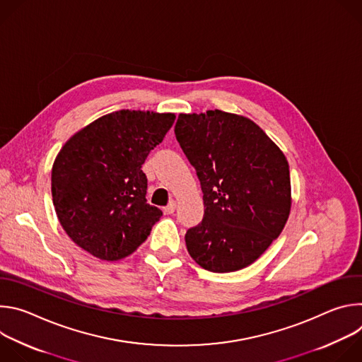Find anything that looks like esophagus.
Wrapping results in <instances>:
<instances>
[{"label": "esophagus", "mask_w": 362, "mask_h": 362, "mask_svg": "<svg viewBox=\"0 0 362 362\" xmlns=\"http://www.w3.org/2000/svg\"><path fill=\"white\" fill-rule=\"evenodd\" d=\"M175 209H176V202L172 200V202H169V204L165 208V214L166 215H172L175 212Z\"/></svg>", "instance_id": "1"}]
</instances>
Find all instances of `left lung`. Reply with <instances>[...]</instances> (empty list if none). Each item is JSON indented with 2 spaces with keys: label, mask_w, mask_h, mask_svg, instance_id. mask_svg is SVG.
<instances>
[{
  "label": "left lung",
  "mask_w": 362,
  "mask_h": 362,
  "mask_svg": "<svg viewBox=\"0 0 362 362\" xmlns=\"http://www.w3.org/2000/svg\"><path fill=\"white\" fill-rule=\"evenodd\" d=\"M175 134L196 169L206 208L186 232L189 255L211 272L249 267L281 235L291 212L285 154L256 123L222 110L179 115Z\"/></svg>",
  "instance_id": "1"
}]
</instances>
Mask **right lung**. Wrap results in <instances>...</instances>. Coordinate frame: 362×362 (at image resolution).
Segmentation results:
<instances>
[{"instance_id":"obj_1","label":"right lung","mask_w":362,"mask_h":362,"mask_svg":"<svg viewBox=\"0 0 362 362\" xmlns=\"http://www.w3.org/2000/svg\"><path fill=\"white\" fill-rule=\"evenodd\" d=\"M173 113L119 110L62 147L51 170L57 218L71 240L103 261L133 253L163 215L147 203L141 165L172 127Z\"/></svg>"}]
</instances>
